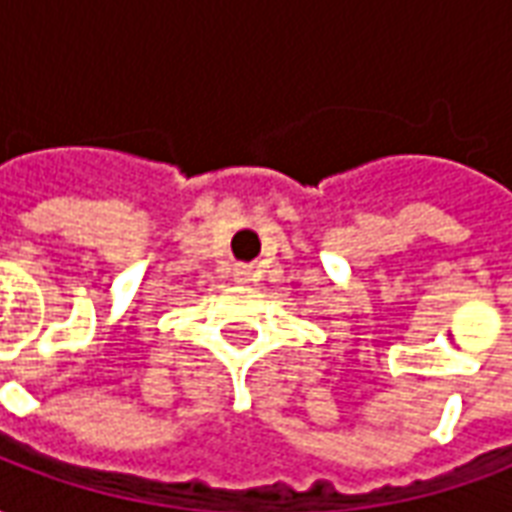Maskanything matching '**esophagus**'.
<instances>
[{
    "label": "esophagus",
    "mask_w": 512,
    "mask_h": 512,
    "mask_svg": "<svg viewBox=\"0 0 512 512\" xmlns=\"http://www.w3.org/2000/svg\"><path fill=\"white\" fill-rule=\"evenodd\" d=\"M235 279L246 285V282H252V266H238L235 268Z\"/></svg>",
    "instance_id": "esophagus-1"
}]
</instances>
